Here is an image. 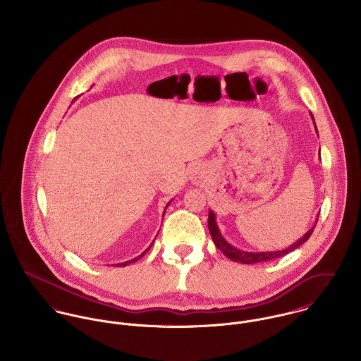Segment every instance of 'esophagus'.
I'll return each instance as SVG.
<instances>
[{
	"label": "esophagus",
	"instance_id": "esophagus-1",
	"mask_svg": "<svg viewBox=\"0 0 361 361\" xmlns=\"http://www.w3.org/2000/svg\"><path fill=\"white\" fill-rule=\"evenodd\" d=\"M203 178H204V169H203L200 165H195V166L190 169L189 179H190L195 185H199V183L203 182Z\"/></svg>",
	"mask_w": 361,
	"mask_h": 361
}]
</instances>
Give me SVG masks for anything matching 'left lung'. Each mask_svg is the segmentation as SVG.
I'll list each match as a JSON object with an SVG mask.
<instances>
[{"label": "left lung", "instance_id": "left-lung-1", "mask_svg": "<svg viewBox=\"0 0 361 361\" xmlns=\"http://www.w3.org/2000/svg\"><path fill=\"white\" fill-rule=\"evenodd\" d=\"M311 115V119L314 122V116L312 114ZM314 128H315V132H317V126H315V122H314ZM318 135V132H317ZM321 158V157H319ZM315 225L312 228H310L309 231L299 239L296 240L293 245L282 249V250H274V252H247V250H240L235 246H232L221 233L219 228H218V224H216V216L215 214L209 209L208 211V229H209V233H211V238L215 243V246L226 256L228 258H231L232 261H236V262H242V264H256V262H262V261H269V259H274V258L282 257L293 250H296L298 247H300L305 242L309 240L312 231H314Z\"/></svg>", "mask_w": 361, "mask_h": 361}]
</instances>
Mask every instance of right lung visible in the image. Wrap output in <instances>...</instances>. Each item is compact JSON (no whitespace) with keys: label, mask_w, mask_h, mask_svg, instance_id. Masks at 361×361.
<instances>
[{"label":"right lung","mask_w":361,"mask_h":361,"mask_svg":"<svg viewBox=\"0 0 361 361\" xmlns=\"http://www.w3.org/2000/svg\"><path fill=\"white\" fill-rule=\"evenodd\" d=\"M76 99H78V97H76ZM76 99H75V100H76ZM171 202H172V200H171ZM171 202H169V203H168V204H166V206H165V209H166V207H168V206H169V204H171ZM165 209H164V212H162V216H164V215H165ZM153 243H154V240H153ZM153 243H152V245H150V246H149V249H150V247H152V246H153ZM149 249H146V250H145V252H143V253H142V255H140V256H139V257L132 258V259H129V261H125V262H119V264H115V265H116V267H118V265H121V267H125V265H128V264H130V262H135V261H137V259H139V258L143 257V256H145V255H146V253H147V252H149Z\"/></svg>","instance_id":"obj_1"}]
</instances>
